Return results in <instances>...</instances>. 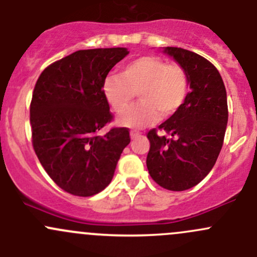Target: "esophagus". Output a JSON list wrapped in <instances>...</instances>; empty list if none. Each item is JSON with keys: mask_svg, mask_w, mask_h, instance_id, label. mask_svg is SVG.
<instances>
[{"mask_svg": "<svg viewBox=\"0 0 257 257\" xmlns=\"http://www.w3.org/2000/svg\"><path fill=\"white\" fill-rule=\"evenodd\" d=\"M141 136H142L141 132H138V131H132L131 132V138L132 139H136V138H138V137H141Z\"/></svg>", "mask_w": 257, "mask_h": 257, "instance_id": "esophagus-1", "label": "esophagus"}]
</instances>
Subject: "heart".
Here are the masks:
<instances>
[{"label":"heart","mask_w":257,"mask_h":257,"mask_svg":"<svg viewBox=\"0 0 257 257\" xmlns=\"http://www.w3.org/2000/svg\"><path fill=\"white\" fill-rule=\"evenodd\" d=\"M189 77L178 63H168L155 56H143L121 67L120 74H109L103 80L105 99L116 114L125 112L136 93L141 103L119 119L128 128H144L173 115L185 103Z\"/></svg>","instance_id":"obj_1"}]
</instances>
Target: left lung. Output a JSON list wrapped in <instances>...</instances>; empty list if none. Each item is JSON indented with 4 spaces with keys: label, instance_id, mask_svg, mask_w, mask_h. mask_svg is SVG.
Segmentation results:
<instances>
[{
    "label": "left lung",
    "instance_id": "8db88e82",
    "mask_svg": "<svg viewBox=\"0 0 257 257\" xmlns=\"http://www.w3.org/2000/svg\"><path fill=\"white\" fill-rule=\"evenodd\" d=\"M164 52L185 69L191 90L177 113L148 132L147 168L158 185L183 191L200 183L216 163L229 115L226 89L216 67L200 54L178 47Z\"/></svg>",
    "mask_w": 257,
    "mask_h": 257
}]
</instances>
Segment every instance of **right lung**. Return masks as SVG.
I'll return each instance as SVG.
<instances>
[{"label": "right lung", "mask_w": 257, "mask_h": 257, "mask_svg": "<svg viewBox=\"0 0 257 257\" xmlns=\"http://www.w3.org/2000/svg\"><path fill=\"white\" fill-rule=\"evenodd\" d=\"M125 48L77 51L43 69L30 105L32 145L49 178L76 196H92L112 180L129 129L99 131L114 115L102 84Z\"/></svg>", "instance_id": "add662e5"}]
</instances>
